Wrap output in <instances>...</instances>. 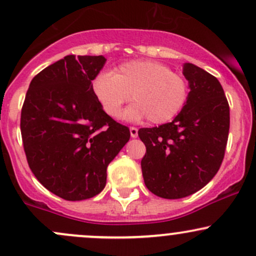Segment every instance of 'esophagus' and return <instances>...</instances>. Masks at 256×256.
<instances>
[{
  "label": "esophagus",
  "instance_id": "obj_1",
  "mask_svg": "<svg viewBox=\"0 0 256 256\" xmlns=\"http://www.w3.org/2000/svg\"><path fill=\"white\" fill-rule=\"evenodd\" d=\"M130 134H131L132 138H136L138 136V128L132 126V128H130Z\"/></svg>",
  "mask_w": 256,
  "mask_h": 256
}]
</instances>
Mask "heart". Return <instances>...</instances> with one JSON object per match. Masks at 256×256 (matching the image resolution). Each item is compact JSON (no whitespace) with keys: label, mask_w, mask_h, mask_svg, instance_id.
I'll return each instance as SVG.
<instances>
[{"label":"heart","mask_w":256,"mask_h":256,"mask_svg":"<svg viewBox=\"0 0 256 256\" xmlns=\"http://www.w3.org/2000/svg\"><path fill=\"white\" fill-rule=\"evenodd\" d=\"M92 90L106 113L118 118L122 106L134 102L125 110L131 122L148 118L152 124H165L186 104V80L171 67L156 61H131L113 72H101L92 82Z\"/></svg>","instance_id":"obj_1"}]
</instances>
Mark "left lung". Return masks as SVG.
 <instances>
[{
    "instance_id": "1",
    "label": "left lung",
    "mask_w": 256,
    "mask_h": 256,
    "mask_svg": "<svg viewBox=\"0 0 256 256\" xmlns=\"http://www.w3.org/2000/svg\"><path fill=\"white\" fill-rule=\"evenodd\" d=\"M183 74L190 91L180 113L171 122L138 130L146 148L140 161L146 186L170 200L186 198L212 180L230 128V107L218 79L189 62Z\"/></svg>"
}]
</instances>
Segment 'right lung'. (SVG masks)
I'll return each mask as SVG.
<instances>
[{"label":"right lung","instance_id":"right-lung-1","mask_svg":"<svg viewBox=\"0 0 256 256\" xmlns=\"http://www.w3.org/2000/svg\"><path fill=\"white\" fill-rule=\"evenodd\" d=\"M106 58L67 55L32 79L22 110V144L32 173L49 192L67 201L104 190L107 167L130 130L112 119L91 82Z\"/></svg>","mask_w":256,"mask_h":256}]
</instances>
